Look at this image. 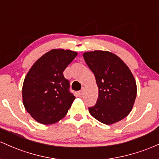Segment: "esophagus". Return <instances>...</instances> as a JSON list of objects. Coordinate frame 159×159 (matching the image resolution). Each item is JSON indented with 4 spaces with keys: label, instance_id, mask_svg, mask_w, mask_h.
<instances>
[{
    "label": "esophagus",
    "instance_id": "34e87169",
    "mask_svg": "<svg viewBox=\"0 0 159 159\" xmlns=\"http://www.w3.org/2000/svg\"><path fill=\"white\" fill-rule=\"evenodd\" d=\"M83 93H84V91H83V89H82L81 91H80V92H79V94H80V95H81V96L83 95Z\"/></svg>",
    "mask_w": 159,
    "mask_h": 159
}]
</instances>
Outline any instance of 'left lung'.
<instances>
[{
	"label": "left lung",
	"instance_id": "obj_1",
	"mask_svg": "<svg viewBox=\"0 0 159 159\" xmlns=\"http://www.w3.org/2000/svg\"><path fill=\"white\" fill-rule=\"evenodd\" d=\"M83 58L98 87L97 103L89 107V113L106 125L125 118L137 96L136 82L128 66L116 55L107 51L86 52Z\"/></svg>",
	"mask_w": 159,
	"mask_h": 159
}]
</instances>
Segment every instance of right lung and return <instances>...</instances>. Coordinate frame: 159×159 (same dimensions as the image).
<instances>
[{"label":"right lung","mask_w":159,"mask_h":159,"mask_svg":"<svg viewBox=\"0 0 159 159\" xmlns=\"http://www.w3.org/2000/svg\"><path fill=\"white\" fill-rule=\"evenodd\" d=\"M76 56L77 52L69 49H52L27 74L22 86L23 104L37 122L54 124L66 116L75 96L63 72Z\"/></svg>","instance_id":"1"}]
</instances>
